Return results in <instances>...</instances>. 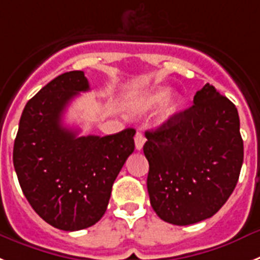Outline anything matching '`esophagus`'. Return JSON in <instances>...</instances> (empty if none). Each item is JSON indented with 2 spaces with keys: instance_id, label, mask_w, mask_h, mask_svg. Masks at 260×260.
Returning <instances> with one entry per match:
<instances>
[{
  "instance_id": "obj_1",
  "label": "esophagus",
  "mask_w": 260,
  "mask_h": 260,
  "mask_svg": "<svg viewBox=\"0 0 260 260\" xmlns=\"http://www.w3.org/2000/svg\"><path fill=\"white\" fill-rule=\"evenodd\" d=\"M144 144H145V137H144V135L141 132H137L136 136H135V145H136L137 150H141Z\"/></svg>"
}]
</instances>
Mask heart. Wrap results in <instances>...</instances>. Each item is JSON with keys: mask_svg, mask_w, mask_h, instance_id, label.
Segmentation results:
<instances>
[{"mask_svg": "<svg viewBox=\"0 0 260 260\" xmlns=\"http://www.w3.org/2000/svg\"><path fill=\"white\" fill-rule=\"evenodd\" d=\"M170 87L159 86L143 92L140 95L132 96V98L128 99L127 102L128 112L131 115H144L165 102V103L161 106V110L158 111L157 121L158 123H166L177 114L180 106L179 99H167L170 95Z\"/></svg>", "mask_w": 260, "mask_h": 260, "instance_id": "obj_1", "label": "heart"}]
</instances>
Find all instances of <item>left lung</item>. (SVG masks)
I'll use <instances>...</instances> for the list:
<instances>
[{
    "mask_svg": "<svg viewBox=\"0 0 260 260\" xmlns=\"http://www.w3.org/2000/svg\"><path fill=\"white\" fill-rule=\"evenodd\" d=\"M148 192L158 217L191 225L226 203L243 162L237 107L207 83L193 105L154 131H146Z\"/></svg>",
    "mask_w": 260,
    "mask_h": 260,
    "instance_id": "1",
    "label": "left lung"
}]
</instances>
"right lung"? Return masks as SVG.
Listing matches in <instances>:
<instances>
[{"mask_svg":"<svg viewBox=\"0 0 260 260\" xmlns=\"http://www.w3.org/2000/svg\"><path fill=\"white\" fill-rule=\"evenodd\" d=\"M89 89L81 71L56 77L24 106L14 141L13 162L24 196L43 220L65 232L102 218L117 174L135 150L132 128L78 137V131L62 125L69 102Z\"/></svg>","mask_w":260,"mask_h":260,"instance_id":"1","label":"right lung"}]
</instances>
